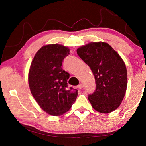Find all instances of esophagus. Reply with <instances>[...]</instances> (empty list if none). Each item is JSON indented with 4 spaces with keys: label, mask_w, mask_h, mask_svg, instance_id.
Segmentation results:
<instances>
[{
    "label": "esophagus",
    "mask_w": 146,
    "mask_h": 146,
    "mask_svg": "<svg viewBox=\"0 0 146 146\" xmlns=\"http://www.w3.org/2000/svg\"><path fill=\"white\" fill-rule=\"evenodd\" d=\"M77 88L79 89V90H81V89H82V88H83V85L82 84H80L77 86Z\"/></svg>",
    "instance_id": "obj_1"
}]
</instances>
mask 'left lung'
<instances>
[{"label": "left lung", "mask_w": 146, "mask_h": 146, "mask_svg": "<svg viewBox=\"0 0 146 146\" xmlns=\"http://www.w3.org/2000/svg\"><path fill=\"white\" fill-rule=\"evenodd\" d=\"M76 53L90 66L95 76L96 90L88 99L95 110L110 113L119 107L127 85L125 64L108 43L90 42L80 46Z\"/></svg>", "instance_id": "1"}]
</instances>
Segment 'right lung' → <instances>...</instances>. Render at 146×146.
<instances>
[{"label": "right lung", "instance_id": "obj_1", "mask_svg": "<svg viewBox=\"0 0 146 146\" xmlns=\"http://www.w3.org/2000/svg\"><path fill=\"white\" fill-rule=\"evenodd\" d=\"M70 51L68 47L58 44L44 46L29 68L28 83L32 95L44 111L53 116L70 110L78 95L77 90L68 88L70 74L61 67Z\"/></svg>", "mask_w": 146, "mask_h": 146}]
</instances>
